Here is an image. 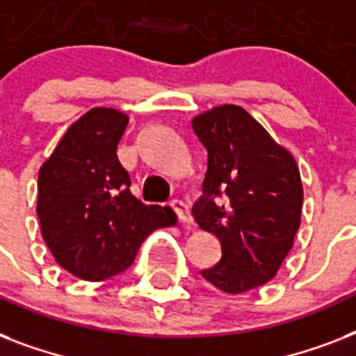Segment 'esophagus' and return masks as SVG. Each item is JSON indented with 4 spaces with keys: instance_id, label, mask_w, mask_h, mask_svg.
<instances>
[{
    "instance_id": "obj_1",
    "label": "esophagus",
    "mask_w": 356,
    "mask_h": 356,
    "mask_svg": "<svg viewBox=\"0 0 356 356\" xmlns=\"http://www.w3.org/2000/svg\"><path fill=\"white\" fill-rule=\"evenodd\" d=\"M172 209L175 211V214H177L179 220H181L184 225H188V227H192V225H194V218H192V214H190L188 205H186V203L175 200V201H172Z\"/></svg>"
}]
</instances>
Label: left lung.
<instances>
[{
    "label": "left lung",
    "instance_id": "1",
    "mask_svg": "<svg viewBox=\"0 0 356 356\" xmlns=\"http://www.w3.org/2000/svg\"><path fill=\"white\" fill-rule=\"evenodd\" d=\"M192 129L209 153L192 214L222 243V260L201 275L225 293L249 292L271 281L293 248L303 209L298 162L238 105L197 114Z\"/></svg>",
    "mask_w": 356,
    "mask_h": 356
}]
</instances>
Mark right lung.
I'll return each instance as SVG.
<instances>
[{"instance_id":"right-lung-1","label":"right lung","mask_w":356,"mask_h":356,"mask_svg":"<svg viewBox=\"0 0 356 356\" xmlns=\"http://www.w3.org/2000/svg\"><path fill=\"white\" fill-rule=\"evenodd\" d=\"M129 116L94 107L66 131L38 172L36 214L57 264L83 281L127 270L153 231L172 227L170 207L144 205L116 149Z\"/></svg>"}]
</instances>
